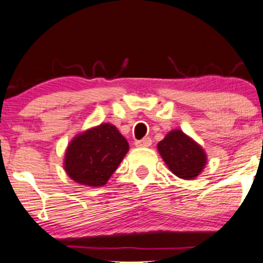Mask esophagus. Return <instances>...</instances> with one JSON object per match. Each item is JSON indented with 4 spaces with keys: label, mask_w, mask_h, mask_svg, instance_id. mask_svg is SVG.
<instances>
[{
    "label": "esophagus",
    "mask_w": 263,
    "mask_h": 263,
    "mask_svg": "<svg viewBox=\"0 0 263 263\" xmlns=\"http://www.w3.org/2000/svg\"><path fill=\"white\" fill-rule=\"evenodd\" d=\"M136 147H149L152 144V140L149 137L142 138L140 141H136Z\"/></svg>",
    "instance_id": "1"
}]
</instances>
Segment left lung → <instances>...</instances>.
<instances>
[{"mask_svg": "<svg viewBox=\"0 0 263 263\" xmlns=\"http://www.w3.org/2000/svg\"><path fill=\"white\" fill-rule=\"evenodd\" d=\"M159 155L174 176L190 180L197 178L206 165L203 147L182 129H172L157 144Z\"/></svg>", "mask_w": 263, "mask_h": 263, "instance_id": "left-lung-1", "label": "left lung"}]
</instances>
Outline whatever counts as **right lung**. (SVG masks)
Listing matches in <instances>:
<instances>
[{
  "label": "right lung",
  "mask_w": 263,
  "mask_h": 263,
  "mask_svg": "<svg viewBox=\"0 0 263 263\" xmlns=\"http://www.w3.org/2000/svg\"><path fill=\"white\" fill-rule=\"evenodd\" d=\"M128 142L116 126L101 123L78 134L65 149L64 171L74 182L102 186L128 152Z\"/></svg>",
  "instance_id": "1"
}]
</instances>
